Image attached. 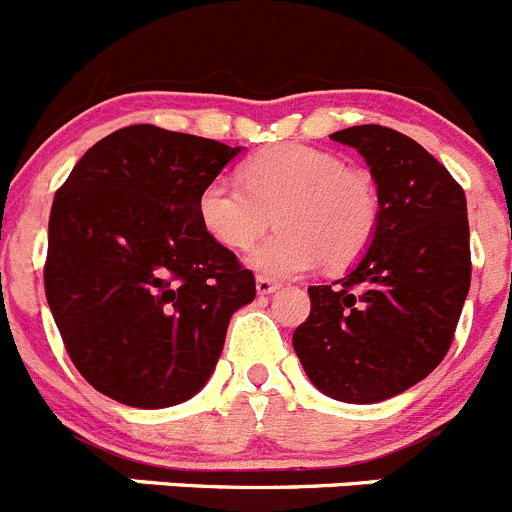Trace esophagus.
Wrapping results in <instances>:
<instances>
[{"instance_id":"esophagus-1","label":"esophagus","mask_w":512,"mask_h":512,"mask_svg":"<svg viewBox=\"0 0 512 512\" xmlns=\"http://www.w3.org/2000/svg\"><path fill=\"white\" fill-rule=\"evenodd\" d=\"M255 285H257V293H260V295H270V293H275V290L280 288L278 280L267 278V275H257Z\"/></svg>"}]
</instances>
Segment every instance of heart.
Here are the masks:
<instances>
[{
	"instance_id": "1",
	"label": "heart",
	"mask_w": 512,
	"mask_h": 512,
	"mask_svg": "<svg viewBox=\"0 0 512 512\" xmlns=\"http://www.w3.org/2000/svg\"><path fill=\"white\" fill-rule=\"evenodd\" d=\"M242 184L212 179L197 197L204 232L229 250L247 247L270 224L278 232L247 252L267 278L303 275L326 260L343 267L364 255L379 227L381 197L369 171L326 148L278 143L245 161Z\"/></svg>"
}]
</instances>
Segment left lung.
Returning a JSON list of instances; mask_svg holds the SVG:
<instances>
[{"mask_svg":"<svg viewBox=\"0 0 512 512\" xmlns=\"http://www.w3.org/2000/svg\"><path fill=\"white\" fill-rule=\"evenodd\" d=\"M331 138L369 161L379 227L351 275L308 288L310 315L293 346L323 394L374 404L422 381L450 351L472 278L465 189L394 128L369 123Z\"/></svg>","mask_w":512,"mask_h":512,"instance_id":"left-lung-1","label":"left lung"}]
</instances>
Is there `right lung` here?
Returning a JSON list of instances; mask_svg holds the SVG:
<instances>
[{
	"label": "right lung",
	"mask_w": 512,
	"mask_h": 512,
	"mask_svg": "<svg viewBox=\"0 0 512 512\" xmlns=\"http://www.w3.org/2000/svg\"><path fill=\"white\" fill-rule=\"evenodd\" d=\"M237 154L138 123L88 148L57 189L45 295L70 361L100 394L174 407L212 376L255 275L204 232L197 197Z\"/></svg>",
	"instance_id": "add662e5"
}]
</instances>
